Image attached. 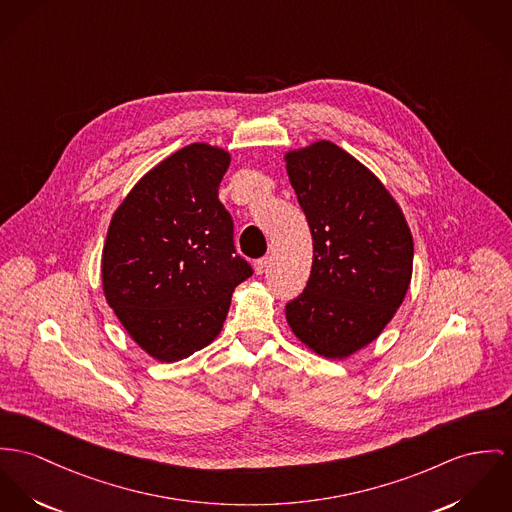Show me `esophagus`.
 <instances>
[{
    "instance_id": "34e87169",
    "label": "esophagus",
    "mask_w": 512,
    "mask_h": 512,
    "mask_svg": "<svg viewBox=\"0 0 512 512\" xmlns=\"http://www.w3.org/2000/svg\"><path fill=\"white\" fill-rule=\"evenodd\" d=\"M267 267H269V259H267V257L255 261V273H257V275H263V273L267 271Z\"/></svg>"
}]
</instances>
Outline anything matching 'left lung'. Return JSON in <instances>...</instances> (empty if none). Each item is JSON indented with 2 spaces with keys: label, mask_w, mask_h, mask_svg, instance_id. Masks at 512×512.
<instances>
[{
  "label": "left lung",
  "mask_w": 512,
  "mask_h": 512,
  "mask_svg": "<svg viewBox=\"0 0 512 512\" xmlns=\"http://www.w3.org/2000/svg\"><path fill=\"white\" fill-rule=\"evenodd\" d=\"M284 161L314 239L310 280L286 304V321L314 353L347 358L401 306L413 273L411 230L380 179L333 142Z\"/></svg>",
  "instance_id": "left-lung-1"
}]
</instances>
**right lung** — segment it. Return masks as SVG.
I'll return each instance as SVG.
<instances>
[{
  "label": "right lung",
  "mask_w": 512,
  "mask_h": 512,
  "mask_svg": "<svg viewBox=\"0 0 512 512\" xmlns=\"http://www.w3.org/2000/svg\"><path fill=\"white\" fill-rule=\"evenodd\" d=\"M230 154L191 144L148 171L120 202L103 247V292L130 337L159 362L210 345L237 284L253 275L218 198Z\"/></svg>",
  "instance_id": "obj_1"
}]
</instances>
